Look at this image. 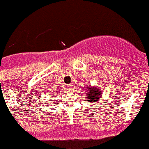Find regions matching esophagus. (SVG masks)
Masks as SVG:
<instances>
[{
	"mask_svg": "<svg viewBox=\"0 0 149 149\" xmlns=\"http://www.w3.org/2000/svg\"><path fill=\"white\" fill-rule=\"evenodd\" d=\"M66 88H67V90H70L72 88V86L70 85H68L66 86Z\"/></svg>",
	"mask_w": 149,
	"mask_h": 149,
	"instance_id": "34e87169",
	"label": "esophagus"
}]
</instances>
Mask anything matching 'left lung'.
<instances>
[{
  "mask_svg": "<svg viewBox=\"0 0 149 149\" xmlns=\"http://www.w3.org/2000/svg\"><path fill=\"white\" fill-rule=\"evenodd\" d=\"M85 96H87V101L89 102H96L100 100V97H102V93L97 87L92 86L91 85H87L85 88Z\"/></svg>",
  "mask_w": 149,
  "mask_h": 149,
  "instance_id": "obj_1",
  "label": "left lung"
}]
</instances>
